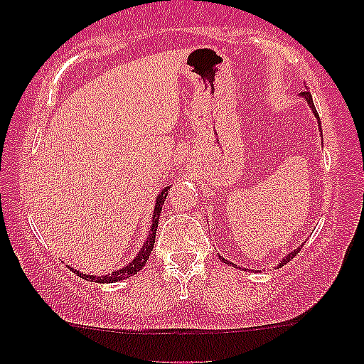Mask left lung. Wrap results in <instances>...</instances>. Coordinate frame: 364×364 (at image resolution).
Listing matches in <instances>:
<instances>
[{
    "mask_svg": "<svg viewBox=\"0 0 364 364\" xmlns=\"http://www.w3.org/2000/svg\"><path fill=\"white\" fill-rule=\"evenodd\" d=\"M301 97H304V99H306L308 106H310V107H311L313 114H315V116H316V119H318V121H320V118H318V112H316V109H315V106H313V99H311V94H310V92H301ZM318 127H320V129H321V124H318ZM301 248H303V245H301V246H299V248L292 250V252H291L289 255H286V257H284V258H282V262H281V263H279V267L286 265V263H287V262H291V260H292V258H294V257H296V255H298L299 252H301ZM220 260H224V263H228V260H225V258H223V257H220ZM232 265H235V263H232Z\"/></svg>",
    "mask_w": 364,
    "mask_h": 364,
    "instance_id": "obj_1",
    "label": "left lung"
}]
</instances>
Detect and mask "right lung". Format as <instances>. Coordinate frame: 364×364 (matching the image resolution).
Wrapping results in <instances>:
<instances>
[{
  "mask_svg": "<svg viewBox=\"0 0 364 364\" xmlns=\"http://www.w3.org/2000/svg\"><path fill=\"white\" fill-rule=\"evenodd\" d=\"M168 190H169V186H166L164 190L159 191V196H157V200H156V207H154L152 225H150L149 236H147V240H145L144 246H141V248H140V252L136 253V257L133 258L132 262L127 263V265H124L123 269L116 270V272H112V274H106V275H99V277H95V275H87V274L78 272V270L72 269L73 272L77 274L78 277L85 279V281H90V282H101V284H109V282L124 281V279H128L129 275H135L136 272H140V270L144 269L145 263H147L149 257H150V253H152L154 243H156V231H157V225H159V215H161L162 205H164L166 196H168Z\"/></svg>",
  "mask_w": 364,
  "mask_h": 364,
  "instance_id": "right-lung-1",
  "label": "right lung"
}]
</instances>
